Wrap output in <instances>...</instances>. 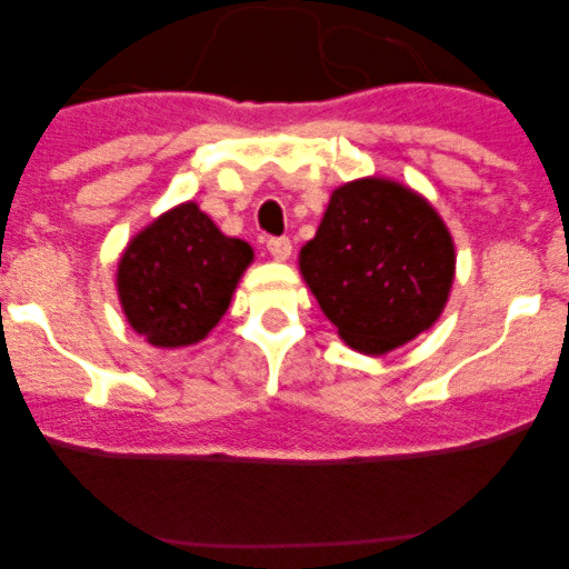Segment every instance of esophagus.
Wrapping results in <instances>:
<instances>
[{
    "instance_id": "obj_1",
    "label": "esophagus",
    "mask_w": 569,
    "mask_h": 569,
    "mask_svg": "<svg viewBox=\"0 0 569 569\" xmlns=\"http://www.w3.org/2000/svg\"><path fill=\"white\" fill-rule=\"evenodd\" d=\"M267 250L274 261H286V258L291 256V239L289 237H272L267 242Z\"/></svg>"
}]
</instances>
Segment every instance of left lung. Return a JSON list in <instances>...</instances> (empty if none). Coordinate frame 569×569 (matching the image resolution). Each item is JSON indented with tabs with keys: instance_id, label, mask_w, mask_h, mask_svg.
I'll list each match as a JSON object with an SVG mask.
<instances>
[{
	"instance_id": "obj_1",
	"label": "left lung",
	"mask_w": 569,
	"mask_h": 569,
	"mask_svg": "<svg viewBox=\"0 0 569 569\" xmlns=\"http://www.w3.org/2000/svg\"><path fill=\"white\" fill-rule=\"evenodd\" d=\"M300 269L338 336L386 355L432 327L455 280V242L432 206L382 178L332 192Z\"/></svg>"
}]
</instances>
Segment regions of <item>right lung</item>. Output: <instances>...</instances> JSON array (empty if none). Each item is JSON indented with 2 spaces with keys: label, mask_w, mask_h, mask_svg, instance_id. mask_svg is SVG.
I'll return each instance as SVG.
<instances>
[{
  "label": "right lung",
  "mask_w": 569,
  "mask_h": 569,
  "mask_svg": "<svg viewBox=\"0 0 569 569\" xmlns=\"http://www.w3.org/2000/svg\"><path fill=\"white\" fill-rule=\"evenodd\" d=\"M252 261L242 239L194 203L159 217L137 233L118 263V295L129 325L153 347H189L222 319Z\"/></svg>",
  "instance_id": "right-lung-1"
}]
</instances>
